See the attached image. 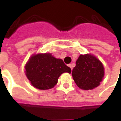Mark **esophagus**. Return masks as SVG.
<instances>
[{
    "label": "esophagus",
    "mask_w": 121,
    "mask_h": 121,
    "mask_svg": "<svg viewBox=\"0 0 121 121\" xmlns=\"http://www.w3.org/2000/svg\"><path fill=\"white\" fill-rule=\"evenodd\" d=\"M69 67L71 69V70L73 69V63H72V64H69Z\"/></svg>",
    "instance_id": "esophagus-1"
}]
</instances>
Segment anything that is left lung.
<instances>
[{
    "label": "left lung",
    "instance_id": "8db88e82",
    "mask_svg": "<svg viewBox=\"0 0 121 121\" xmlns=\"http://www.w3.org/2000/svg\"><path fill=\"white\" fill-rule=\"evenodd\" d=\"M74 81L79 88L89 90L100 85L104 76V66L94 56L80 55L72 71Z\"/></svg>",
    "mask_w": 121,
    "mask_h": 121
}]
</instances>
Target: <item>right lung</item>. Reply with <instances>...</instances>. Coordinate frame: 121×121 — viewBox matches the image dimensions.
<instances>
[{
	"label": "right lung",
	"instance_id": "right-lung-1",
	"mask_svg": "<svg viewBox=\"0 0 121 121\" xmlns=\"http://www.w3.org/2000/svg\"><path fill=\"white\" fill-rule=\"evenodd\" d=\"M63 73H71V68L50 53L33 55L25 65L27 78L34 87L41 90L54 87Z\"/></svg>",
	"mask_w": 121,
	"mask_h": 121
}]
</instances>
